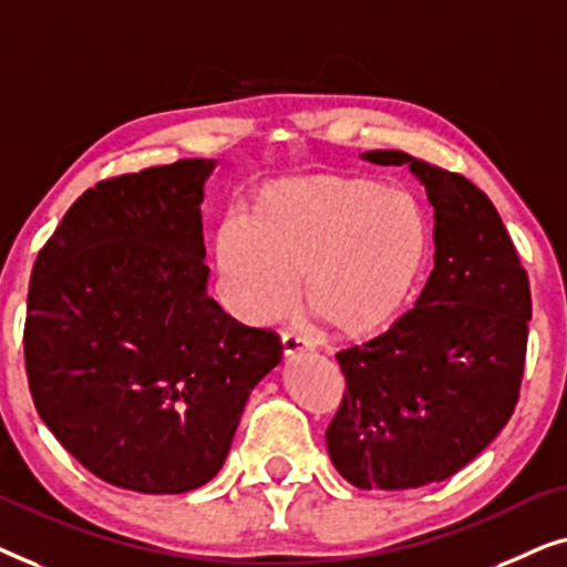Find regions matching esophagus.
I'll return each mask as SVG.
<instances>
[{
	"label": "esophagus",
	"instance_id": "obj_1",
	"mask_svg": "<svg viewBox=\"0 0 567 567\" xmlns=\"http://www.w3.org/2000/svg\"><path fill=\"white\" fill-rule=\"evenodd\" d=\"M312 343H309L307 336H301L297 330H284L281 332V351L284 355H291V353H299V351H309Z\"/></svg>",
	"mask_w": 567,
	"mask_h": 567
}]
</instances>
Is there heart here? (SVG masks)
<instances>
[{"label":"heart","instance_id":"1","mask_svg":"<svg viewBox=\"0 0 567 567\" xmlns=\"http://www.w3.org/2000/svg\"><path fill=\"white\" fill-rule=\"evenodd\" d=\"M431 231L408 190L369 177L312 175L266 185L245 219L216 229L227 305L245 322H274L305 278L309 312L343 338H363L408 305Z\"/></svg>","mask_w":567,"mask_h":567}]
</instances>
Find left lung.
I'll return each mask as SVG.
<instances>
[{
    "label": "left lung",
    "mask_w": 567,
    "mask_h": 567,
    "mask_svg": "<svg viewBox=\"0 0 567 567\" xmlns=\"http://www.w3.org/2000/svg\"><path fill=\"white\" fill-rule=\"evenodd\" d=\"M433 206V270L415 307L363 346L338 351L346 392L328 425L336 470L361 491L452 477L508 423L524 377L529 276L498 212L460 173L405 152Z\"/></svg>",
    "instance_id": "8db88e82"
}]
</instances>
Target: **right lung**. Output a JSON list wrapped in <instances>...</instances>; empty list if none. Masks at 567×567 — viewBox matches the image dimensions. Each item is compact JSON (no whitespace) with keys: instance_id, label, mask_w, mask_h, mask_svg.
<instances>
[{"instance_id":"right-lung-1","label":"right lung","mask_w":567,"mask_h":567,"mask_svg":"<svg viewBox=\"0 0 567 567\" xmlns=\"http://www.w3.org/2000/svg\"><path fill=\"white\" fill-rule=\"evenodd\" d=\"M212 159L100 181L38 252L25 371L41 421L82 467L136 493L221 470L252 386L281 361L268 328L206 297Z\"/></svg>"}]
</instances>
